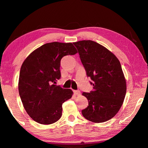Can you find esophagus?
<instances>
[{
  "instance_id": "34e87169",
  "label": "esophagus",
  "mask_w": 148,
  "mask_h": 148,
  "mask_svg": "<svg viewBox=\"0 0 148 148\" xmlns=\"http://www.w3.org/2000/svg\"><path fill=\"white\" fill-rule=\"evenodd\" d=\"M74 94L77 95V96H79V95H80V91H74Z\"/></svg>"
}]
</instances>
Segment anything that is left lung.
Returning <instances> with one entry per match:
<instances>
[{
	"label": "left lung",
	"instance_id": "1",
	"mask_svg": "<svg viewBox=\"0 0 148 148\" xmlns=\"http://www.w3.org/2000/svg\"><path fill=\"white\" fill-rule=\"evenodd\" d=\"M74 44L93 86L90 92L82 93L89 102V106L82 111V115L93 123L108 121L121 108L127 91L126 79L119 59L96 42L82 40Z\"/></svg>",
	"mask_w": 148,
	"mask_h": 148
}]
</instances>
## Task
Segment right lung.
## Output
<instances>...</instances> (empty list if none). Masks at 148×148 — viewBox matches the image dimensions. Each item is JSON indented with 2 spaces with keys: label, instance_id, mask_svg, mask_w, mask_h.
Listing matches in <instances>:
<instances>
[{
  "label": "right lung",
  "instance_id": "1",
  "mask_svg": "<svg viewBox=\"0 0 148 148\" xmlns=\"http://www.w3.org/2000/svg\"><path fill=\"white\" fill-rule=\"evenodd\" d=\"M77 52L71 42H54L42 45L25 59L20 70L19 93L34 121L50 125L61 117L62 103L71 99L73 91L52 84L61 77V59Z\"/></svg>",
  "mask_w": 148,
  "mask_h": 148
}]
</instances>
